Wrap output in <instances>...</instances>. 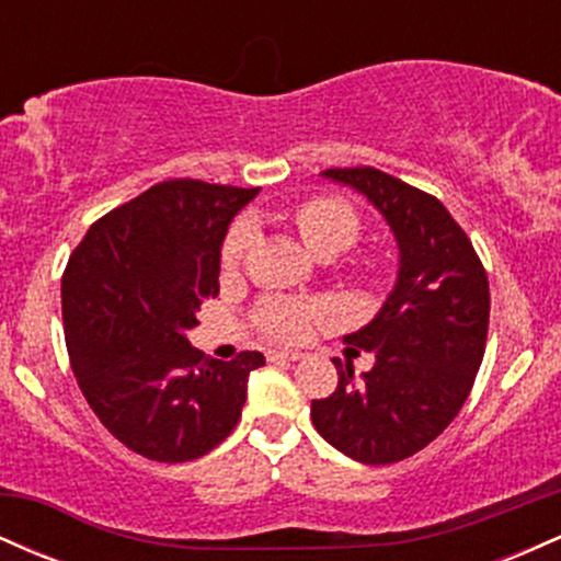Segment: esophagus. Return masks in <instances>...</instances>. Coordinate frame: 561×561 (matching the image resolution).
<instances>
[{"label":"esophagus","mask_w":561,"mask_h":561,"mask_svg":"<svg viewBox=\"0 0 561 561\" xmlns=\"http://www.w3.org/2000/svg\"><path fill=\"white\" fill-rule=\"evenodd\" d=\"M300 353L293 351H268V362H300Z\"/></svg>","instance_id":"esophagus-1"}]
</instances>
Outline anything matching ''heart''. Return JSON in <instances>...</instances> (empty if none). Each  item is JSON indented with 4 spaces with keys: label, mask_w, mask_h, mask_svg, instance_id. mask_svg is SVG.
Listing matches in <instances>:
<instances>
[{
    "label": "heart",
    "mask_w": 561,
    "mask_h": 561,
    "mask_svg": "<svg viewBox=\"0 0 561 561\" xmlns=\"http://www.w3.org/2000/svg\"><path fill=\"white\" fill-rule=\"evenodd\" d=\"M295 227L302 242L319 255H334L356 242L362 221L351 203L340 197H308L295 208ZM255 242V224L242 218L229 229L221 248L224 272H234ZM340 308L330 298H266L259 302L253 319L263 334L285 343H302L319 327L337 319Z\"/></svg>",
    "instance_id": "b5f03b06"
}]
</instances>
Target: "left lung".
Segmentation results:
<instances>
[{
    "mask_svg": "<svg viewBox=\"0 0 561 561\" xmlns=\"http://www.w3.org/2000/svg\"><path fill=\"white\" fill-rule=\"evenodd\" d=\"M324 176L377 205L398 240L401 268L382 311L345 337L375 353V366L356 379L353 366L334 358L337 390L311 401V420L351 459L396 465L427 448L472 392L491 319L488 274L467 231L430 192L371 165Z\"/></svg>",
    "mask_w": 561,
    "mask_h": 561,
    "instance_id": "8db88e82",
    "label": "left lung"
}]
</instances>
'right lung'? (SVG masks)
<instances>
[{
    "label": "right lung",
    "mask_w": 561,
    "mask_h": 561,
    "mask_svg": "<svg viewBox=\"0 0 561 561\" xmlns=\"http://www.w3.org/2000/svg\"><path fill=\"white\" fill-rule=\"evenodd\" d=\"M261 186L171 179L89 227L62 272V324L79 388L96 420L145 459L179 465L214 450L242 416V351L205 358L186 340L218 295L221 242Z\"/></svg>",
    "instance_id": "obj_1"
}]
</instances>
